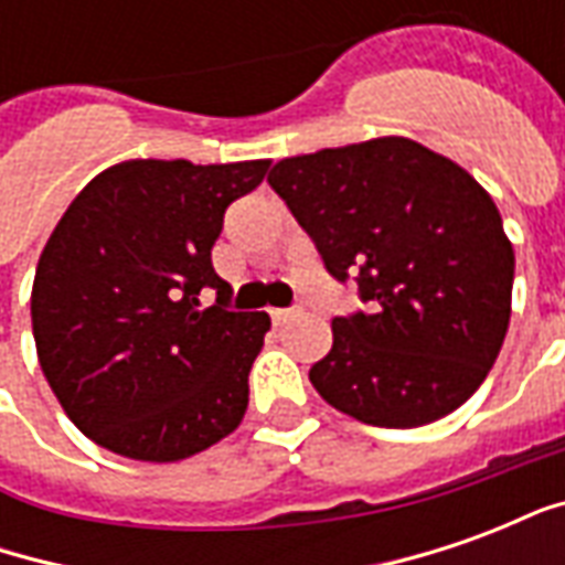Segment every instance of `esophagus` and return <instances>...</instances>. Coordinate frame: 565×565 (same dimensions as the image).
<instances>
[{
  "label": "esophagus",
  "instance_id": "34e87169",
  "mask_svg": "<svg viewBox=\"0 0 565 565\" xmlns=\"http://www.w3.org/2000/svg\"><path fill=\"white\" fill-rule=\"evenodd\" d=\"M269 315H271V323H275V327H281V323H287V320H294L299 311H296V308H271Z\"/></svg>",
  "mask_w": 565,
  "mask_h": 565
}]
</instances>
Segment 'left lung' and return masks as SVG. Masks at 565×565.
<instances>
[{
    "instance_id": "1",
    "label": "left lung",
    "mask_w": 565,
    "mask_h": 565,
    "mask_svg": "<svg viewBox=\"0 0 565 565\" xmlns=\"http://www.w3.org/2000/svg\"><path fill=\"white\" fill-rule=\"evenodd\" d=\"M269 184L366 306L332 318L330 354L308 372L315 391L387 429L460 408L511 318L514 250L484 186L399 136L275 162Z\"/></svg>"
}]
</instances>
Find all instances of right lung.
<instances>
[{"label": "right lung", "mask_w": 565, "mask_h": 565, "mask_svg": "<svg viewBox=\"0 0 565 565\" xmlns=\"http://www.w3.org/2000/svg\"><path fill=\"white\" fill-rule=\"evenodd\" d=\"M269 160L117 162L81 190L32 284V335L81 433L129 460L174 462L242 424L271 320L230 311L211 266L223 214ZM214 289L218 302L198 308Z\"/></svg>", "instance_id": "add662e5"}]
</instances>
